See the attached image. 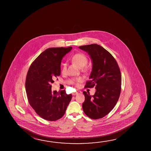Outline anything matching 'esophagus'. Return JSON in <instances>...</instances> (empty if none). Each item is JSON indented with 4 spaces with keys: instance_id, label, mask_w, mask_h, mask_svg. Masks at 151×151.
<instances>
[{
    "instance_id": "34e87169",
    "label": "esophagus",
    "mask_w": 151,
    "mask_h": 151,
    "mask_svg": "<svg viewBox=\"0 0 151 151\" xmlns=\"http://www.w3.org/2000/svg\"><path fill=\"white\" fill-rule=\"evenodd\" d=\"M81 93H82V92H81V91H77V92H76V93H74V95H77V94H81Z\"/></svg>"
}]
</instances>
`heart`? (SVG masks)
Listing matches in <instances>:
<instances>
[{
	"mask_svg": "<svg viewBox=\"0 0 151 151\" xmlns=\"http://www.w3.org/2000/svg\"><path fill=\"white\" fill-rule=\"evenodd\" d=\"M72 62L76 65L79 68H83L86 66L88 60L86 56L83 54H75L72 58ZM66 70V64H62V72L65 73ZM83 81V78L82 77H78L76 78H73L71 80V83L75 85H78L79 83Z\"/></svg>",
	"mask_w": 151,
	"mask_h": 151,
	"instance_id": "obj_1",
	"label": "heart"
}]
</instances>
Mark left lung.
<instances>
[{"label": "left lung", "mask_w": 151, "mask_h": 151, "mask_svg": "<svg viewBox=\"0 0 151 151\" xmlns=\"http://www.w3.org/2000/svg\"><path fill=\"white\" fill-rule=\"evenodd\" d=\"M89 55L92 69L85 87L95 86L94 95L84 91L85 101L82 107L85 114L91 119L103 117L113 109L121 91V74L116 60L108 51L99 45L79 46Z\"/></svg>", "instance_id": "left-lung-1"}]
</instances>
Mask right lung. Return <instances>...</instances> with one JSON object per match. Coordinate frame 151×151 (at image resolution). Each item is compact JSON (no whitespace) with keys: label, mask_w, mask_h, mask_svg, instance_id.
<instances>
[{"label":"right lung","mask_w":151,"mask_h":151,"mask_svg":"<svg viewBox=\"0 0 151 151\" xmlns=\"http://www.w3.org/2000/svg\"><path fill=\"white\" fill-rule=\"evenodd\" d=\"M72 47H52L42 52L32 62L28 71L25 87L30 106L39 116L49 121H55L65 113L71 94L65 90L52 91L51 84L60 75L63 57Z\"/></svg>","instance_id":"1"}]
</instances>
